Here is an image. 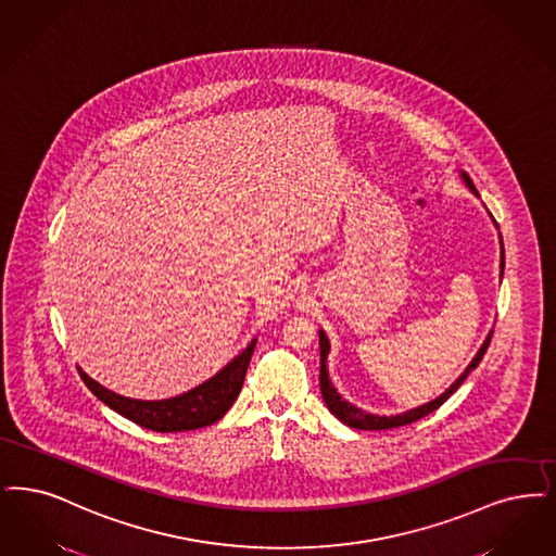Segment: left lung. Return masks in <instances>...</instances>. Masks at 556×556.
Instances as JSON below:
<instances>
[{
  "label": "left lung",
  "instance_id": "8db88e82",
  "mask_svg": "<svg viewBox=\"0 0 556 556\" xmlns=\"http://www.w3.org/2000/svg\"><path fill=\"white\" fill-rule=\"evenodd\" d=\"M459 176L464 179V184H466L467 188L480 199V194H478L473 181L469 179L466 172H459ZM490 217H492V215H490ZM492 223L496 225L494 219H492ZM496 229H498V225H496ZM498 242H501V277H503V273H505V245H503L501 231H498ZM490 339H492V331H490L489 337L484 339V343L480 345L478 354L471 357V362L467 364L466 370H464V372L457 377V380H455L444 393H441L437 400L428 401V403H424V405H418V407L407 409V412H401V414H395V416H378V414H370V412L359 409L354 403L343 400V397L337 393V389H334L333 382H331V378H329V368H327V357H329V352H331V343H329L327 333L320 329V331H318V341H320V391H323V400H325L329 412L333 414L337 420H341V422L345 424V426H350V428H357V430H387V428H397V426L416 422V420H420L424 416L432 414L434 409H439L444 401L448 400V397L462 387V382L466 380L467 375L478 368L480 359L486 354Z\"/></svg>",
  "mask_w": 556,
  "mask_h": 556
}]
</instances>
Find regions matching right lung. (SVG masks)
Here are the masks:
<instances>
[{
    "label": "right lung",
    "instance_id": "add662e5",
    "mask_svg": "<svg viewBox=\"0 0 556 556\" xmlns=\"http://www.w3.org/2000/svg\"><path fill=\"white\" fill-rule=\"evenodd\" d=\"M254 345L256 339H252L238 356L227 362L215 377L169 400H130L105 389L83 368H78V372L97 400L103 401L113 412L142 428L155 432L197 430L222 420L225 412L238 400L244 384L245 370L250 366V357L254 354Z\"/></svg>",
    "mask_w": 556,
    "mask_h": 556
}]
</instances>
